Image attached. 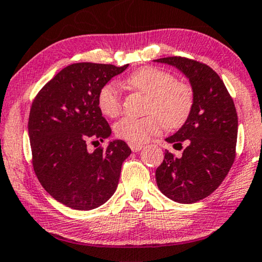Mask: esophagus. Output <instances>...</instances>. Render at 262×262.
Wrapping results in <instances>:
<instances>
[{"mask_svg":"<svg viewBox=\"0 0 262 262\" xmlns=\"http://www.w3.org/2000/svg\"><path fill=\"white\" fill-rule=\"evenodd\" d=\"M129 147L133 152H139V150L142 149L143 146L141 145V143H129Z\"/></svg>","mask_w":262,"mask_h":262,"instance_id":"esophagus-1","label":"esophagus"}]
</instances>
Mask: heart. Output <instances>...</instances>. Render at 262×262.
Returning <instances> with one entry per match:
<instances>
[{
	"instance_id": "1",
	"label": "heart",
	"mask_w": 262,
	"mask_h": 262,
	"mask_svg": "<svg viewBox=\"0 0 262 262\" xmlns=\"http://www.w3.org/2000/svg\"><path fill=\"white\" fill-rule=\"evenodd\" d=\"M133 90L147 96L143 117H124L115 126V135L129 143H143L150 136L159 134L165 127L182 126L193 106V90L187 83L178 82L165 70L145 66L136 70L126 79ZM101 113L116 117L122 110V95L115 83H106L97 97Z\"/></svg>"
}]
</instances>
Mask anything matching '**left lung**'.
Segmentation results:
<instances>
[{"instance_id":"8db88e82","label":"left lung","mask_w":262,"mask_h":262,"mask_svg":"<svg viewBox=\"0 0 262 262\" xmlns=\"http://www.w3.org/2000/svg\"><path fill=\"white\" fill-rule=\"evenodd\" d=\"M176 66L190 80L193 106L183 127L166 141L186 148L177 158L165 152L157 168L159 190L169 200L191 204L211 194L226 178L235 160L237 114L220 76L203 62L183 57L157 59Z\"/></svg>"}]
</instances>
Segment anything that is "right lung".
<instances>
[{
    "instance_id": "right-lung-1",
    "label": "right lung",
    "mask_w": 262,
    "mask_h": 262,
    "mask_svg": "<svg viewBox=\"0 0 262 262\" xmlns=\"http://www.w3.org/2000/svg\"><path fill=\"white\" fill-rule=\"evenodd\" d=\"M127 68L69 65L32 103L28 135L33 168L43 189L69 208L91 210L105 203L115 192L122 163L130 156L122 140L88 150V143L103 142L112 134L97 104L99 90Z\"/></svg>"
}]
</instances>
